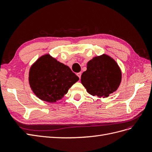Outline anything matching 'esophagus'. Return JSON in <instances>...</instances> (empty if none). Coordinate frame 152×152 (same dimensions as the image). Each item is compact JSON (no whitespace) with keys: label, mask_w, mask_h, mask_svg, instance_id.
<instances>
[{"label":"esophagus","mask_w":152,"mask_h":152,"mask_svg":"<svg viewBox=\"0 0 152 152\" xmlns=\"http://www.w3.org/2000/svg\"><path fill=\"white\" fill-rule=\"evenodd\" d=\"M81 75H82L81 72H79V73H77V75L79 77V79H80V77H81Z\"/></svg>","instance_id":"1"}]
</instances>
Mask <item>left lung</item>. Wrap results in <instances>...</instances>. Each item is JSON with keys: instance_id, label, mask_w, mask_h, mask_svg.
Masks as SVG:
<instances>
[{"instance_id": "8db88e82", "label": "left lung", "mask_w": 152, "mask_h": 152, "mask_svg": "<svg viewBox=\"0 0 152 152\" xmlns=\"http://www.w3.org/2000/svg\"><path fill=\"white\" fill-rule=\"evenodd\" d=\"M122 73L116 61L108 55L96 56L87 65L81 82L87 93L99 98H107L120 85Z\"/></svg>"}]
</instances>
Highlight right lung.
<instances>
[{"instance_id":"add662e5","label":"right lung","mask_w":152,"mask_h":152,"mask_svg":"<svg viewBox=\"0 0 152 152\" xmlns=\"http://www.w3.org/2000/svg\"><path fill=\"white\" fill-rule=\"evenodd\" d=\"M79 80L70 68L49 54L39 58L29 72L31 90L40 99L49 103L62 99Z\"/></svg>"}]
</instances>
